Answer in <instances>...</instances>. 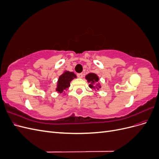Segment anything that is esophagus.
<instances>
[{
	"instance_id": "obj_1",
	"label": "esophagus",
	"mask_w": 159,
	"mask_h": 159,
	"mask_svg": "<svg viewBox=\"0 0 159 159\" xmlns=\"http://www.w3.org/2000/svg\"><path fill=\"white\" fill-rule=\"evenodd\" d=\"M77 76H78L79 78H83V74L82 73H79V74H77Z\"/></svg>"
}]
</instances>
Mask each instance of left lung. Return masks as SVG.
I'll return each mask as SVG.
<instances>
[{
  "mask_svg": "<svg viewBox=\"0 0 159 159\" xmlns=\"http://www.w3.org/2000/svg\"><path fill=\"white\" fill-rule=\"evenodd\" d=\"M85 79L88 80V82L89 83V87L91 89H97L98 90L99 88H101V85H99V84H97L96 85H95V84L98 83L99 81V77L95 74H93V73L88 74V75H86Z\"/></svg>",
  "mask_w": 159,
  "mask_h": 159,
  "instance_id": "1",
  "label": "left lung"
}]
</instances>
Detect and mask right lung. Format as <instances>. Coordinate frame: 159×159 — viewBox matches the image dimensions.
<instances>
[{
    "label": "right lung",
    "mask_w": 159,
    "mask_h": 159,
    "mask_svg": "<svg viewBox=\"0 0 159 159\" xmlns=\"http://www.w3.org/2000/svg\"><path fill=\"white\" fill-rule=\"evenodd\" d=\"M76 78V75L74 72L69 71H65L58 78L57 84V88L56 91L61 93L64 90L68 88L70 86V82L72 80Z\"/></svg>",
    "instance_id": "obj_1"
}]
</instances>
